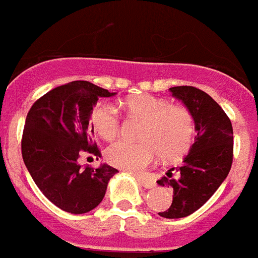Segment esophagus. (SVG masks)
Returning <instances> with one entry per match:
<instances>
[{
    "label": "esophagus",
    "instance_id": "obj_1",
    "mask_svg": "<svg viewBox=\"0 0 258 258\" xmlns=\"http://www.w3.org/2000/svg\"><path fill=\"white\" fill-rule=\"evenodd\" d=\"M136 179L139 181L140 185L144 186V187H147V189H152V187H155V182H153L152 179L146 178V177H142V176H138L136 177Z\"/></svg>",
    "mask_w": 258,
    "mask_h": 258
}]
</instances>
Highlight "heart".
Returning <instances> with one entry per match:
<instances>
[{
    "mask_svg": "<svg viewBox=\"0 0 258 258\" xmlns=\"http://www.w3.org/2000/svg\"><path fill=\"white\" fill-rule=\"evenodd\" d=\"M130 115L146 122L140 134L143 142L118 140L107 148L106 159L127 172H142L152 164L157 153L168 161L182 157L191 147L196 125L191 112L183 106H173L168 99L151 94L127 98L123 102ZM90 123L102 139L111 140L120 130L115 106L99 102L90 112Z\"/></svg>",
    "mask_w": 258,
    "mask_h": 258,
    "instance_id": "b5f03b06",
    "label": "heart"
}]
</instances>
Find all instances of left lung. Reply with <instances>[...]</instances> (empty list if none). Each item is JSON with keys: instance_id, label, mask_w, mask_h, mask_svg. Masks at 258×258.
<instances>
[{"instance_id": "obj_1", "label": "left lung", "mask_w": 258, "mask_h": 258, "mask_svg": "<svg viewBox=\"0 0 258 258\" xmlns=\"http://www.w3.org/2000/svg\"><path fill=\"white\" fill-rule=\"evenodd\" d=\"M173 97L187 107L194 118L196 142L190 147L182 164L172 168L157 181L160 186L173 187V202L162 218L178 219L205 205L228 176L233 160V131L231 120L218 103L201 89L174 86Z\"/></svg>"}]
</instances>
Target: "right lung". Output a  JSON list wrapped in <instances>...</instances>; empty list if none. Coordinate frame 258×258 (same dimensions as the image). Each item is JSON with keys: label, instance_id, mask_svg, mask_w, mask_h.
<instances>
[{"label": "right lung", "instance_id": "add662e5", "mask_svg": "<svg viewBox=\"0 0 258 258\" xmlns=\"http://www.w3.org/2000/svg\"><path fill=\"white\" fill-rule=\"evenodd\" d=\"M110 93L89 81L57 86L31 106L22 136V157L40 191L55 206L71 214H85L102 202L107 183L118 170L79 164L84 153L101 156L89 125L99 97Z\"/></svg>", "mask_w": 258, "mask_h": 258}]
</instances>
